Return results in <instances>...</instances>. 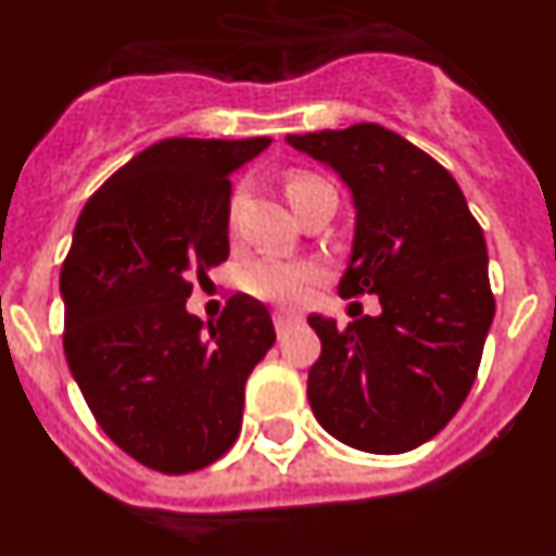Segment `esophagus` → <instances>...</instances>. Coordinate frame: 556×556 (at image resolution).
<instances>
[{"instance_id":"1","label":"esophagus","mask_w":556,"mask_h":556,"mask_svg":"<svg viewBox=\"0 0 556 556\" xmlns=\"http://www.w3.org/2000/svg\"><path fill=\"white\" fill-rule=\"evenodd\" d=\"M300 316H293V314H282V311H277V314H274V328H277V333L279 336H286L288 330L293 328V325H300Z\"/></svg>"}]
</instances>
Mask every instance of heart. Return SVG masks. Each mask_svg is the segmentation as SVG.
<instances>
[{
	"instance_id": "1",
	"label": "heart",
	"mask_w": 556,
	"mask_h": 556,
	"mask_svg": "<svg viewBox=\"0 0 556 556\" xmlns=\"http://www.w3.org/2000/svg\"><path fill=\"white\" fill-rule=\"evenodd\" d=\"M328 186V180L311 175V172H291L286 177V194L291 200V206L296 208L307 194H314L316 189ZM245 200V186H237L228 200V223L235 226L237 214ZM319 279V268L311 263H300V260H282V256H260L254 263H249L240 274V286L245 293L256 296L263 302H274V305H300L307 296L311 286Z\"/></svg>"
}]
</instances>
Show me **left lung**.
Segmentation results:
<instances>
[{"label":"left lung","mask_w":556,"mask_h":556,"mask_svg":"<svg viewBox=\"0 0 556 556\" xmlns=\"http://www.w3.org/2000/svg\"><path fill=\"white\" fill-rule=\"evenodd\" d=\"M288 143L353 191L356 237L339 293L381 302L379 316L348 328L307 316L321 342L311 409L353 450H415L450 424L478 376L494 319L483 228L455 177L393 129L353 124Z\"/></svg>","instance_id":"obj_1"}]
</instances>
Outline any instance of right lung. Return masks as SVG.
Wrapping results in <instances>:
<instances>
[{"label": "right lung", "mask_w": 556, "mask_h": 556, "mask_svg": "<svg viewBox=\"0 0 556 556\" xmlns=\"http://www.w3.org/2000/svg\"><path fill=\"white\" fill-rule=\"evenodd\" d=\"M268 143H152L73 231L59 279L70 372L98 427L155 472H198L235 446L245 381L277 339L268 307L245 293L208 330L186 311L191 277L228 256V177Z\"/></svg>", "instance_id": "add662e5"}]
</instances>
